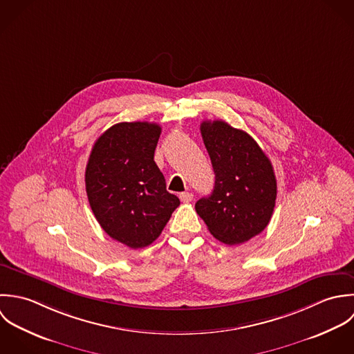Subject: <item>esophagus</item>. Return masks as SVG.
I'll return each instance as SVG.
<instances>
[{
    "instance_id": "obj_1",
    "label": "esophagus",
    "mask_w": 354,
    "mask_h": 354,
    "mask_svg": "<svg viewBox=\"0 0 354 354\" xmlns=\"http://www.w3.org/2000/svg\"><path fill=\"white\" fill-rule=\"evenodd\" d=\"M193 197H194V196H193V193H189V192H186V193H180V194H179L180 201H182V203H186V204H187V203H192V201H193Z\"/></svg>"
}]
</instances>
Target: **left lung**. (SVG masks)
Segmentation results:
<instances>
[{
  "mask_svg": "<svg viewBox=\"0 0 354 354\" xmlns=\"http://www.w3.org/2000/svg\"><path fill=\"white\" fill-rule=\"evenodd\" d=\"M201 136L212 161L214 187L196 203V211L216 239L243 243L271 220L277 200L272 164L248 133L223 120L203 122Z\"/></svg>",
  "mask_w": 354,
  "mask_h": 354,
  "instance_id": "1",
  "label": "left lung"
}]
</instances>
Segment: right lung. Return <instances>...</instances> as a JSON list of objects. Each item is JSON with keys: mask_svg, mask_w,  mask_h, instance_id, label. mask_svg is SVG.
I'll use <instances>...</instances> for the list:
<instances>
[{"mask_svg": "<svg viewBox=\"0 0 354 354\" xmlns=\"http://www.w3.org/2000/svg\"><path fill=\"white\" fill-rule=\"evenodd\" d=\"M156 123H118L94 143L84 174L88 204L102 230L131 249L158 238L180 201L154 162Z\"/></svg>", "mask_w": 354, "mask_h": 354, "instance_id": "add662e5", "label": "right lung"}]
</instances>
